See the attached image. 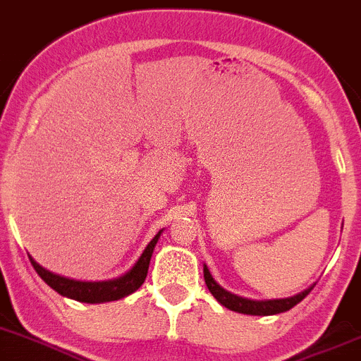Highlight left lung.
<instances>
[{
    "label": "left lung",
    "instance_id": "1",
    "mask_svg": "<svg viewBox=\"0 0 361 361\" xmlns=\"http://www.w3.org/2000/svg\"><path fill=\"white\" fill-rule=\"evenodd\" d=\"M203 275L204 282H207V288L213 294L216 301L220 305H224L226 308L232 310V312L244 313V315H277V313L288 312V310L293 308L300 303L301 300H305L308 296L310 290L313 289V286H310L308 289L301 290V293L294 294L290 298H282V300H265V301H257V300H247V298H241L238 294L228 293L215 282V279L212 277L210 270H208L207 265H203Z\"/></svg>",
    "mask_w": 361,
    "mask_h": 361
}]
</instances>
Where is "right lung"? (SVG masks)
Instances as JSON below:
<instances>
[{
  "label": "right lung",
  "mask_w": 361,
  "mask_h": 361,
  "mask_svg": "<svg viewBox=\"0 0 361 361\" xmlns=\"http://www.w3.org/2000/svg\"><path fill=\"white\" fill-rule=\"evenodd\" d=\"M161 231L151 239L148 246L145 247L142 255L139 257L137 262L134 263L133 269L123 275H120L117 279H111V281H102V282H82V281H73V279L61 277L49 270L42 269L39 263L34 262L32 257H29L30 263L36 269V272L39 274V277L51 289H55L56 293H60L61 296H67L71 300L82 301V303H106V301H115L120 298H126L129 294H133L134 290H137L145 282L146 275H148L149 269V259L153 255L154 246H157L158 239H160Z\"/></svg>",
  "instance_id": "right-lung-1"
}]
</instances>
